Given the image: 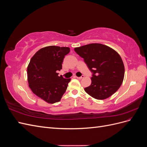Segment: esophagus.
Here are the masks:
<instances>
[{
	"label": "esophagus",
	"instance_id": "34e87169",
	"mask_svg": "<svg viewBox=\"0 0 147 147\" xmlns=\"http://www.w3.org/2000/svg\"><path fill=\"white\" fill-rule=\"evenodd\" d=\"M84 75H82L81 77H76V78H78V79H82V78H84Z\"/></svg>",
	"mask_w": 147,
	"mask_h": 147
}]
</instances>
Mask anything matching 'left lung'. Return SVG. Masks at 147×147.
<instances>
[{"mask_svg":"<svg viewBox=\"0 0 147 147\" xmlns=\"http://www.w3.org/2000/svg\"><path fill=\"white\" fill-rule=\"evenodd\" d=\"M92 72L91 84L84 90L94 98H108L121 86L124 75L121 57L112 48L100 43H91L75 48Z\"/></svg>","mask_w":147,"mask_h":147,"instance_id":"left-lung-1","label":"left lung"}]
</instances>
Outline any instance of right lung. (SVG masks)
Segmentation results:
<instances>
[{
    "instance_id": "add662e5",
    "label": "right lung",
    "mask_w": 147,
    "mask_h": 147,
    "mask_svg": "<svg viewBox=\"0 0 147 147\" xmlns=\"http://www.w3.org/2000/svg\"><path fill=\"white\" fill-rule=\"evenodd\" d=\"M69 47L49 46L41 48L31 58L28 67L29 88L40 98L48 103L59 102L65 92L70 78L58 76Z\"/></svg>"
}]
</instances>
